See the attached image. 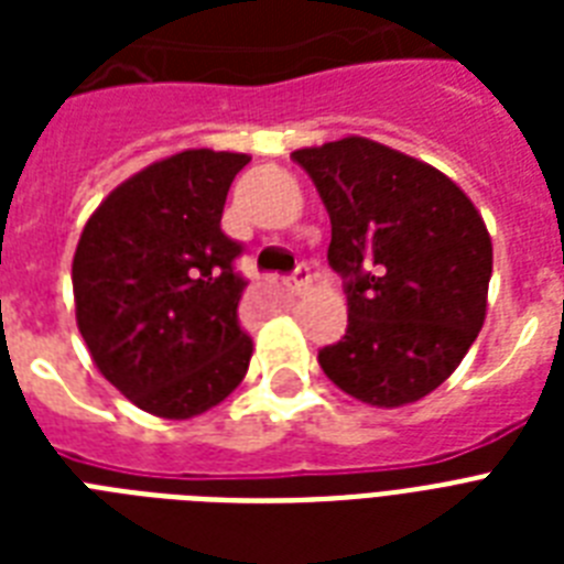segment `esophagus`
Returning a JSON list of instances; mask_svg holds the SVG:
<instances>
[{
	"instance_id": "obj_1",
	"label": "esophagus",
	"mask_w": 564,
	"mask_h": 564,
	"mask_svg": "<svg viewBox=\"0 0 564 564\" xmlns=\"http://www.w3.org/2000/svg\"><path fill=\"white\" fill-rule=\"evenodd\" d=\"M286 286H290L295 295H304V292L310 290V272H307V265H299L295 272L286 278Z\"/></svg>"
}]
</instances>
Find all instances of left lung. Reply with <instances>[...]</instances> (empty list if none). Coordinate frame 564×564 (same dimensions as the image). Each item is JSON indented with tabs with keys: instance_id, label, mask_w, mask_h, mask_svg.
Masks as SVG:
<instances>
[{
	"instance_id": "8db88e82",
	"label": "left lung",
	"mask_w": 564,
	"mask_h": 564,
	"mask_svg": "<svg viewBox=\"0 0 564 564\" xmlns=\"http://www.w3.org/2000/svg\"><path fill=\"white\" fill-rule=\"evenodd\" d=\"M330 216L327 260L345 278L348 330L318 351L345 394L392 410L463 362L486 322L491 237L445 172L369 137L292 152Z\"/></svg>"
}]
</instances>
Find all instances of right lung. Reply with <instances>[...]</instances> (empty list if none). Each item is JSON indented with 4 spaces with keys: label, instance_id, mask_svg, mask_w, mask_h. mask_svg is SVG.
I'll return each mask as SVG.
<instances>
[{
    "label": "right lung",
    "instance_id": "1",
    "mask_svg": "<svg viewBox=\"0 0 564 564\" xmlns=\"http://www.w3.org/2000/svg\"><path fill=\"white\" fill-rule=\"evenodd\" d=\"M248 154L184 149L122 181L93 210L73 257L75 322L105 380L158 419L228 398L251 362L239 325L242 248L221 234Z\"/></svg>",
    "mask_w": 564,
    "mask_h": 564
}]
</instances>
